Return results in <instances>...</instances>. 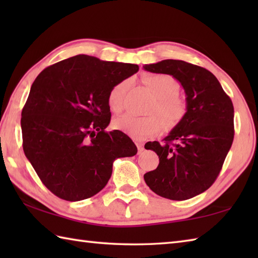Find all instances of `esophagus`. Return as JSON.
Returning <instances> with one entry per match:
<instances>
[{
    "instance_id": "esophagus-1",
    "label": "esophagus",
    "mask_w": 258,
    "mask_h": 258,
    "mask_svg": "<svg viewBox=\"0 0 258 258\" xmlns=\"http://www.w3.org/2000/svg\"><path fill=\"white\" fill-rule=\"evenodd\" d=\"M136 146H138V150H139V153H142L144 151V145L143 143H141V142H135Z\"/></svg>"
}]
</instances>
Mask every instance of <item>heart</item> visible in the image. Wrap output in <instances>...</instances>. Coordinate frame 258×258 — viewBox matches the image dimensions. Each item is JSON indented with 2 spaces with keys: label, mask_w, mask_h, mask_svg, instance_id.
<instances>
[{
  "label": "heart",
  "mask_w": 258,
  "mask_h": 258,
  "mask_svg": "<svg viewBox=\"0 0 258 258\" xmlns=\"http://www.w3.org/2000/svg\"><path fill=\"white\" fill-rule=\"evenodd\" d=\"M144 82L157 97V102L153 106L152 112L160 114L167 125H176L185 114V104L177 97L179 87L176 81L171 76L155 74L147 76ZM128 86L130 80H124L109 90L107 103L112 112L119 113L123 109L125 93ZM113 126L115 130L124 132L134 140L142 141L161 133L163 123L156 115L140 117L132 114H125L114 119Z\"/></svg>",
  "instance_id": "heart-1"
}]
</instances>
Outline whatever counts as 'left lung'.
I'll use <instances>...</instances> for the list:
<instances>
[{"label": "left lung", "mask_w": 258, "mask_h": 258, "mask_svg": "<svg viewBox=\"0 0 258 258\" xmlns=\"http://www.w3.org/2000/svg\"><path fill=\"white\" fill-rule=\"evenodd\" d=\"M152 73L176 79L186 94V113L164 144L149 142L160 164L144 174L147 186L162 197L188 200L215 182L234 140V106L215 75L179 59L144 65Z\"/></svg>", "instance_id": "left-lung-1"}]
</instances>
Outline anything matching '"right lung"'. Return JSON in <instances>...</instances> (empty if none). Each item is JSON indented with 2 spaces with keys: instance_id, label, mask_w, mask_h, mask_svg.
Masks as SVG:
<instances>
[{
  "instance_id": "add662e5",
  "label": "right lung",
  "mask_w": 258,
  "mask_h": 258,
  "mask_svg": "<svg viewBox=\"0 0 258 258\" xmlns=\"http://www.w3.org/2000/svg\"><path fill=\"white\" fill-rule=\"evenodd\" d=\"M139 65L80 54L44 69L22 109L23 150L54 195L76 202L107 184L113 162L134 156L135 144L120 131L106 132L107 95Z\"/></svg>"
}]
</instances>
